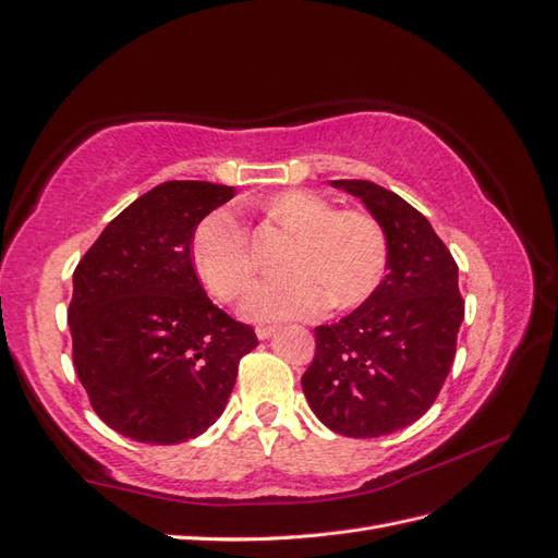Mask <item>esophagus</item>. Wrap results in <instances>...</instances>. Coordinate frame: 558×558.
<instances>
[{
	"label": "esophagus",
	"instance_id": "34e87169",
	"mask_svg": "<svg viewBox=\"0 0 558 558\" xmlns=\"http://www.w3.org/2000/svg\"><path fill=\"white\" fill-rule=\"evenodd\" d=\"M276 330H278V326H258V328H256V338H258V340H268L270 335H274Z\"/></svg>",
	"mask_w": 558,
	"mask_h": 558
}]
</instances>
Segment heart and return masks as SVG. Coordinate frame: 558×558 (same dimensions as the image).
Here are the masks:
<instances>
[{
	"mask_svg": "<svg viewBox=\"0 0 558 558\" xmlns=\"http://www.w3.org/2000/svg\"><path fill=\"white\" fill-rule=\"evenodd\" d=\"M270 223L294 235L288 276L266 280L242 308L252 318H304L323 308H356L378 292L390 268V238L371 211L338 209L311 190H284L262 204ZM192 266L206 290L235 302L256 276L252 238L235 214L214 209L192 232Z\"/></svg>",
	"mask_w": 558,
	"mask_h": 558,
	"instance_id": "obj_1",
	"label": "heart"
}]
</instances>
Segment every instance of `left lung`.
Segmentation results:
<instances>
[{
	"label": "left lung",
	"instance_id": "obj_1",
	"mask_svg": "<svg viewBox=\"0 0 558 558\" xmlns=\"http://www.w3.org/2000/svg\"><path fill=\"white\" fill-rule=\"evenodd\" d=\"M361 197L390 238V268L368 302L318 326L302 390L320 423L344 437H380L435 404L463 320L459 266L427 218L392 190L335 180Z\"/></svg>",
	"mask_w": 558,
	"mask_h": 558
}]
</instances>
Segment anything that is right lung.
Wrapping results in <instances>:
<instances>
[{
  "label": "right lung",
  "mask_w": 558,
  "mask_h": 558,
  "mask_svg": "<svg viewBox=\"0 0 558 558\" xmlns=\"http://www.w3.org/2000/svg\"><path fill=\"white\" fill-rule=\"evenodd\" d=\"M235 187L168 180L101 230L73 270V366L97 416L145 445H180L223 413L258 344L206 296L190 244Z\"/></svg>",
  "instance_id": "right-lung-1"
}]
</instances>
